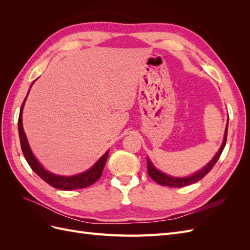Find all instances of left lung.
I'll list each match as a JSON object with an SVG mask.
<instances>
[{"label": "left lung", "instance_id": "1", "mask_svg": "<svg viewBox=\"0 0 250 250\" xmlns=\"http://www.w3.org/2000/svg\"><path fill=\"white\" fill-rule=\"evenodd\" d=\"M228 127H229V120H228V125H226V128H225L223 143H222L220 149H219V151L216 153V155L214 156L213 160H211L206 166V167L202 168L201 170H199L197 173H195V174H193V175L188 176V177H173V176L167 175V174L161 172L160 170H157L153 166V164L151 163V161L147 157V169H148L149 176L152 178L155 181V183H157L158 185L165 186V187H170V188H181V187L190 186L192 184L197 183L198 180L202 179L211 170V168H213L215 164L218 162L219 157H220L222 151L225 147L226 138H228Z\"/></svg>", "mask_w": 250, "mask_h": 250}]
</instances>
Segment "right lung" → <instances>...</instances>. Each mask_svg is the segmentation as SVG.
Instances as JSON below:
<instances>
[{
    "mask_svg": "<svg viewBox=\"0 0 250 250\" xmlns=\"http://www.w3.org/2000/svg\"><path fill=\"white\" fill-rule=\"evenodd\" d=\"M35 81V80H34ZM34 81L32 82L31 86L33 85ZM30 92V89H29ZM28 92V94H29ZM28 96V95H27ZM27 99L25 98L24 102L21 104V107L20 110V116H19V135H20V141H21V147L22 154H24L27 163L29 164L31 169L39 175L42 180L46 181L47 184L52 186L55 188H59V190H64V191H71V190H76V188H83L89 187L90 185L95 184L96 181L101 177L102 171L104 169L105 163H106L108 152H105L98 162L93 166L92 168L88 169L87 171L83 172L81 174H77V175L73 176H62V175H56V174H53L46 169H43L42 166L40 164V162L36 160L35 156L33 155L31 149L28 144L26 134L24 132V128H22V122H21V113L22 108H24V104Z\"/></svg>",
    "mask_w": 250,
    "mask_h": 250,
    "instance_id": "1",
    "label": "right lung"
}]
</instances>
